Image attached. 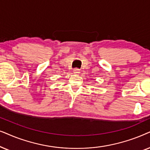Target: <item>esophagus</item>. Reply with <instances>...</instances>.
Here are the masks:
<instances>
[{
    "mask_svg": "<svg viewBox=\"0 0 150 150\" xmlns=\"http://www.w3.org/2000/svg\"><path fill=\"white\" fill-rule=\"evenodd\" d=\"M73 73H75V74H79V73H80V71H79V69H73Z\"/></svg>",
    "mask_w": 150,
    "mask_h": 150,
    "instance_id": "esophagus-1",
    "label": "esophagus"
}]
</instances>
